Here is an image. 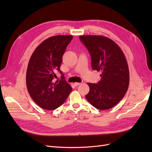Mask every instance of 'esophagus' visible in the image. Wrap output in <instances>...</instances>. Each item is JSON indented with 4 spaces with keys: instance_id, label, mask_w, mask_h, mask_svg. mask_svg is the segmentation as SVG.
<instances>
[{
    "instance_id": "esophagus-1",
    "label": "esophagus",
    "mask_w": 152,
    "mask_h": 152,
    "mask_svg": "<svg viewBox=\"0 0 152 152\" xmlns=\"http://www.w3.org/2000/svg\"><path fill=\"white\" fill-rule=\"evenodd\" d=\"M80 84H81V83H79V82H75V83H74L75 86H79Z\"/></svg>"
}]
</instances>
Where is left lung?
<instances>
[{"label":"left lung","instance_id":"8db88e82","mask_svg":"<svg viewBox=\"0 0 152 152\" xmlns=\"http://www.w3.org/2000/svg\"><path fill=\"white\" fill-rule=\"evenodd\" d=\"M80 40L88 49L94 70L102 72L98 84L87 83V100L98 110L113 107L124 98L129 84V71L121 48L107 37L80 35Z\"/></svg>","mask_w":152,"mask_h":152}]
</instances>
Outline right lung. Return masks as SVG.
<instances>
[{"instance_id":"obj_1","label":"right lung","mask_w":152,"mask_h":152,"mask_svg":"<svg viewBox=\"0 0 152 152\" xmlns=\"http://www.w3.org/2000/svg\"><path fill=\"white\" fill-rule=\"evenodd\" d=\"M72 35H56L45 39L31 54L27 67L26 84L34 102L43 109L54 110L60 107L72 91L60 70L62 57ZM59 71L62 80L53 79Z\"/></svg>"}]
</instances>
